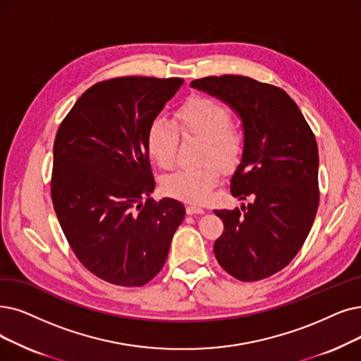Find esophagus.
<instances>
[{
    "mask_svg": "<svg viewBox=\"0 0 361 361\" xmlns=\"http://www.w3.org/2000/svg\"><path fill=\"white\" fill-rule=\"evenodd\" d=\"M186 213H188V214H203L204 209L197 207V206H188V207H186Z\"/></svg>",
    "mask_w": 361,
    "mask_h": 361,
    "instance_id": "34e87169",
    "label": "esophagus"
}]
</instances>
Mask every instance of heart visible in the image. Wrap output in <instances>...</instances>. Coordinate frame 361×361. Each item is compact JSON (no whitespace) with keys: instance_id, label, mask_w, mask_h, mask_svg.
Listing matches in <instances>:
<instances>
[{"instance_id":"heart-1","label":"heart","mask_w":361,"mask_h":361,"mask_svg":"<svg viewBox=\"0 0 361 361\" xmlns=\"http://www.w3.org/2000/svg\"><path fill=\"white\" fill-rule=\"evenodd\" d=\"M229 111L218 100L194 96L176 111V126L186 137L204 140L203 160H214L222 169H234L244 149V136L238 128L229 126ZM179 136L164 118H155L147 133V148L152 160L161 169L175 163ZM221 169L206 163L194 169H182L164 179L163 188L170 197L201 204L209 200L218 183Z\"/></svg>"}]
</instances>
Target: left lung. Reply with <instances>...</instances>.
<instances>
[{"label": "left lung", "mask_w": 361, "mask_h": 361, "mask_svg": "<svg viewBox=\"0 0 361 361\" xmlns=\"http://www.w3.org/2000/svg\"><path fill=\"white\" fill-rule=\"evenodd\" d=\"M191 87L222 100L241 121L244 149L231 194L247 206L213 210L224 234L219 265L241 281L267 279L298 255L319 207V149L298 105L276 85L249 77L194 80Z\"/></svg>", "instance_id": "1"}]
</instances>
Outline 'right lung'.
<instances>
[{"instance_id":"obj_1","label":"right lung","mask_w":361,"mask_h":361,"mask_svg":"<svg viewBox=\"0 0 361 361\" xmlns=\"http://www.w3.org/2000/svg\"><path fill=\"white\" fill-rule=\"evenodd\" d=\"M182 84L149 77L97 82L57 130L54 212L78 261L108 283L136 287L152 280L185 218L180 201L149 198L155 180L147 148L149 124Z\"/></svg>"}]
</instances>
